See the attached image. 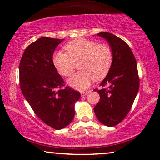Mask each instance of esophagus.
I'll list each match as a JSON object with an SVG mask.
<instances>
[{"label": "esophagus", "mask_w": 160, "mask_h": 160, "mask_svg": "<svg viewBox=\"0 0 160 160\" xmlns=\"http://www.w3.org/2000/svg\"><path fill=\"white\" fill-rule=\"evenodd\" d=\"M89 91H86V92H81V95H82V96H85V95H87V94L89 93Z\"/></svg>", "instance_id": "1"}]
</instances>
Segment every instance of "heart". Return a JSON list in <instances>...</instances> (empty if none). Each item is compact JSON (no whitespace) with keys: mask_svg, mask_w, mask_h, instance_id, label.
Wrapping results in <instances>:
<instances>
[{"mask_svg":"<svg viewBox=\"0 0 160 160\" xmlns=\"http://www.w3.org/2000/svg\"><path fill=\"white\" fill-rule=\"evenodd\" d=\"M67 53L57 52L52 61L58 73L63 76L71 75L78 64L81 70L68 79L70 87L84 90L90 86L94 78L104 77L113 61V52L108 45L98 43L86 38H77L64 47Z\"/></svg>","mask_w":160,"mask_h":160,"instance_id":"heart-1","label":"heart"}]
</instances>
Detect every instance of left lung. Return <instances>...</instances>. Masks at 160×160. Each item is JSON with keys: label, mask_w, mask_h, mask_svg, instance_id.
Instances as JSON below:
<instances>
[{"label": "left lung", "mask_w": 160, "mask_h": 160, "mask_svg": "<svg viewBox=\"0 0 160 160\" xmlns=\"http://www.w3.org/2000/svg\"><path fill=\"white\" fill-rule=\"evenodd\" d=\"M98 36L108 41L113 52V61L100 84L107 88L98 90L100 100L94 111L102 124L113 127L128 115L138 92L137 62L132 50L122 39L107 32H101Z\"/></svg>", "instance_id": "obj_1"}]
</instances>
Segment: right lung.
<instances>
[{"label": "right lung", "instance_id": "add662e5", "mask_svg": "<svg viewBox=\"0 0 160 160\" xmlns=\"http://www.w3.org/2000/svg\"><path fill=\"white\" fill-rule=\"evenodd\" d=\"M63 39L42 37L26 48L19 63V85L37 117L48 126L61 130L75 115L81 94L69 87L52 61L54 51Z\"/></svg>", "mask_w": 160, "mask_h": 160}]
</instances>
